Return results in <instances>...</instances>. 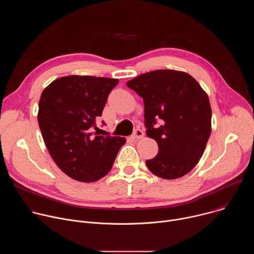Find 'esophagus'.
<instances>
[{
  "instance_id": "esophagus-1",
  "label": "esophagus",
  "mask_w": 254,
  "mask_h": 254,
  "mask_svg": "<svg viewBox=\"0 0 254 254\" xmlns=\"http://www.w3.org/2000/svg\"><path fill=\"white\" fill-rule=\"evenodd\" d=\"M142 136H143V132H142V130L139 129V128H136V129L134 130V132L132 133V135H131V137L134 138V139H139V138H141Z\"/></svg>"
}]
</instances>
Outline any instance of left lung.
Segmentation results:
<instances>
[{"mask_svg": "<svg viewBox=\"0 0 254 254\" xmlns=\"http://www.w3.org/2000/svg\"><path fill=\"white\" fill-rule=\"evenodd\" d=\"M127 86L142 97L147 135L159 146L158 155L146 161L149 170L168 180L188 174L202 157L211 133L206 92L191 75L176 70L148 72Z\"/></svg>", "mask_w": 254, "mask_h": 254, "instance_id": "left-lung-1", "label": "left lung"}]
</instances>
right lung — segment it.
Masks as SVG:
<instances>
[{
  "mask_svg": "<svg viewBox=\"0 0 254 254\" xmlns=\"http://www.w3.org/2000/svg\"><path fill=\"white\" fill-rule=\"evenodd\" d=\"M118 79L71 75L49 84L39 100L38 123L56 165L79 182H95L113 168L125 137L93 129ZM102 125H105L102 122Z\"/></svg>",
  "mask_w": 254,
  "mask_h": 254,
  "instance_id": "right-lung-1",
  "label": "right lung"
}]
</instances>
